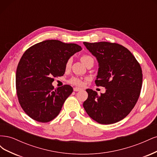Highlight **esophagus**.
Here are the masks:
<instances>
[{
	"label": "esophagus",
	"mask_w": 157,
	"mask_h": 157,
	"mask_svg": "<svg viewBox=\"0 0 157 157\" xmlns=\"http://www.w3.org/2000/svg\"><path fill=\"white\" fill-rule=\"evenodd\" d=\"M82 90L81 88H77V87H75V88H73V90H74L75 92H78V91H80V90Z\"/></svg>",
	"instance_id": "obj_1"
}]
</instances>
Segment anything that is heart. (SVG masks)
<instances>
[{"label": "heart", "mask_w": 157, "mask_h": 157, "mask_svg": "<svg viewBox=\"0 0 157 157\" xmlns=\"http://www.w3.org/2000/svg\"><path fill=\"white\" fill-rule=\"evenodd\" d=\"M80 59H81V61H82L83 63L85 65H88V64H92L93 65V64L94 63V58L91 55H90V54H83L81 56ZM71 63H72V59H69L67 61V62H66L65 68L69 69L71 67ZM69 82L71 84H72L73 85H76V86H82V85L83 84V81L81 79L78 78V77H73L71 78L69 80Z\"/></svg>", "instance_id": "obj_1"}]
</instances>
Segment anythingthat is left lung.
<instances>
[{
	"label": "left lung",
	"instance_id": "obj_1",
	"mask_svg": "<svg viewBox=\"0 0 157 157\" xmlns=\"http://www.w3.org/2000/svg\"><path fill=\"white\" fill-rule=\"evenodd\" d=\"M83 43L98 61L95 83L106 89L100 96L91 89L86 90L88 96L83 103L85 111L99 124L120 121L130 113L139 99L143 80L141 66L121 44L108 42Z\"/></svg>",
	"mask_w": 157,
	"mask_h": 157
}]
</instances>
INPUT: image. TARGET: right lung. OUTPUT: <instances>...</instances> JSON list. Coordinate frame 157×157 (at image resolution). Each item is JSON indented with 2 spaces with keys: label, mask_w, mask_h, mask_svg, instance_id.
Segmentation results:
<instances>
[{
  "label": "right lung",
  "mask_w": 157,
  "mask_h": 157,
  "mask_svg": "<svg viewBox=\"0 0 157 157\" xmlns=\"http://www.w3.org/2000/svg\"><path fill=\"white\" fill-rule=\"evenodd\" d=\"M82 50L79 45L47 40L28 48L17 65L16 92L21 108L32 119L48 122L59 115L73 88L54 89V77L63 76L67 61Z\"/></svg>",
  "instance_id": "add662e5"
}]
</instances>
